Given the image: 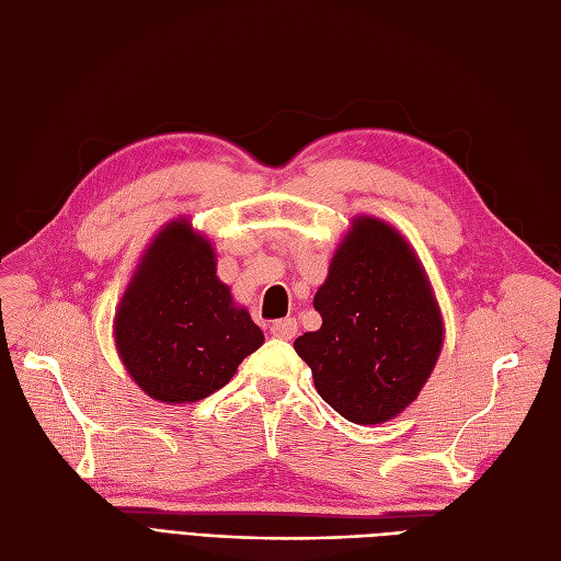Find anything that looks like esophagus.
<instances>
[{
	"instance_id": "obj_1",
	"label": "esophagus",
	"mask_w": 561,
	"mask_h": 561,
	"mask_svg": "<svg viewBox=\"0 0 561 561\" xmlns=\"http://www.w3.org/2000/svg\"><path fill=\"white\" fill-rule=\"evenodd\" d=\"M297 320L295 318H283V320H276L274 325H271V334H274L276 339H283V342H290V339H295L297 334Z\"/></svg>"
}]
</instances>
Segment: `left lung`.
I'll use <instances>...</instances> for the list:
<instances>
[{"instance_id": "1", "label": "left lung", "mask_w": 561, "mask_h": 561, "mask_svg": "<svg viewBox=\"0 0 561 561\" xmlns=\"http://www.w3.org/2000/svg\"><path fill=\"white\" fill-rule=\"evenodd\" d=\"M313 307L322 325L297 336L295 351L318 396L360 426L402 414L445 344L443 311L412 243L383 219L355 215Z\"/></svg>"}]
</instances>
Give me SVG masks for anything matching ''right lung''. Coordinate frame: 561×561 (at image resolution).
I'll list each match as a JSON object with an SVG mask.
<instances>
[{"label": "right lung", "mask_w": 561, "mask_h": 561, "mask_svg": "<svg viewBox=\"0 0 561 561\" xmlns=\"http://www.w3.org/2000/svg\"><path fill=\"white\" fill-rule=\"evenodd\" d=\"M264 344L245 307L217 278V254L190 217L165 222L147 248L114 313V346L151 400L192 404L227 386Z\"/></svg>", "instance_id": "1"}]
</instances>
